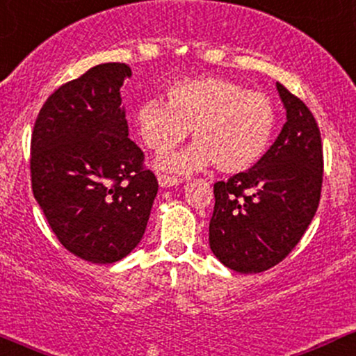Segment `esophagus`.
<instances>
[{
  "mask_svg": "<svg viewBox=\"0 0 356 356\" xmlns=\"http://www.w3.org/2000/svg\"><path fill=\"white\" fill-rule=\"evenodd\" d=\"M157 181H159V186H161L162 189H165V187H174V186H177V184H181V179L169 177V175H159Z\"/></svg>",
  "mask_w": 356,
  "mask_h": 356,
  "instance_id": "obj_1",
  "label": "esophagus"
}]
</instances>
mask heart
Segmentation results:
<instances>
[{
	"label": "heart",
	"mask_w": 356,
	"mask_h": 356,
	"mask_svg": "<svg viewBox=\"0 0 356 356\" xmlns=\"http://www.w3.org/2000/svg\"><path fill=\"white\" fill-rule=\"evenodd\" d=\"M275 125L269 97L219 76L175 81L167 104L149 99L136 112L138 137L154 152L175 149L191 129L194 144L155 162L169 174L197 172L212 162L219 172H244L266 152Z\"/></svg>",
	"instance_id": "b5f03b06"
}]
</instances>
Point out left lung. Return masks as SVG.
I'll list each match as a JSON object with an SVG mask.
<instances>
[{"label": "left lung", "mask_w": 356, "mask_h": 356, "mask_svg": "<svg viewBox=\"0 0 356 356\" xmlns=\"http://www.w3.org/2000/svg\"><path fill=\"white\" fill-rule=\"evenodd\" d=\"M286 122L246 172L214 184L209 246L232 271L276 266L300 243L318 209L323 181L320 129L309 108L276 83Z\"/></svg>", "instance_id": "left-lung-1"}]
</instances>
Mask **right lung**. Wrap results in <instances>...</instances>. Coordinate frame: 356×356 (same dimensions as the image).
<instances>
[{"label": "right lung", "mask_w": 356, "mask_h": 356, "mask_svg": "<svg viewBox=\"0 0 356 356\" xmlns=\"http://www.w3.org/2000/svg\"><path fill=\"white\" fill-rule=\"evenodd\" d=\"M130 76L125 63H104L61 85L31 136L36 202L60 243L95 264L137 248L159 189L129 138L120 88Z\"/></svg>", "instance_id": "right-lung-1"}]
</instances>
